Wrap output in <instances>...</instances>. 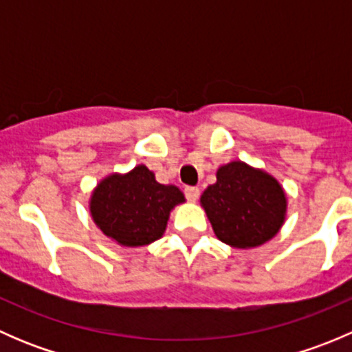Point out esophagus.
<instances>
[{
    "label": "esophagus",
    "instance_id": "34e87169",
    "mask_svg": "<svg viewBox=\"0 0 352 352\" xmlns=\"http://www.w3.org/2000/svg\"><path fill=\"white\" fill-rule=\"evenodd\" d=\"M186 197L189 199V201H197L199 199V194H201V190H199V187H186Z\"/></svg>",
    "mask_w": 352,
    "mask_h": 352
}]
</instances>
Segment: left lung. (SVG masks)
<instances>
[{"label": "left lung", "mask_w": 352, "mask_h": 352, "mask_svg": "<svg viewBox=\"0 0 352 352\" xmlns=\"http://www.w3.org/2000/svg\"><path fill=\"white\" fill-rule=\"evenodd\" d=\"M201 206L214 235L235 248H254L276 236L286 218V194L267 172L243 162L219 166Z\"/></svg>", "instance_id": "8db88e82"}]
</instances>
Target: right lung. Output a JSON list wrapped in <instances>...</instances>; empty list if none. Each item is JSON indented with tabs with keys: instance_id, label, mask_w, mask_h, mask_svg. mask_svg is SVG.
<instances>
[{
	"instance_id": "1",
	"label": "right lung",
	"mask_w": 352,
	"mask_h": 352,
	"mask_svg": "<svg viewBox=\"0 0 352 352\" xmlns=\"http://www.w3.org/2000/svg\"><path fill=\"white\" fill-rule=\"evenodd\" d=\"M186 201L175 186H163L144 165L105 177L90 197V212L104 235L124 247L162 239L170 211Z\"/></svg>"
}]
</instances>
